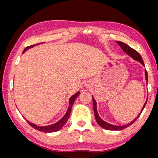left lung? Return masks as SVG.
<instances>
[{
    "mask_svg": "<svg viewBox=\"0 0 158 158\" xmlns=\"http://www.w3.org/2000/svg\"><path fill=\"white\" fill-rule=\"evenodd\" d=\"M116 43L119 45V46L122 47V49H123V51L125 53H127V55L130 56L131 58H133L134 60H137V61L139 62L140 63H141L142 65L144 66V63L143 62V60H142V58L141 57V55H139V53L138 52L135 50V49H134L130 47L129 46H128L127 44H125L124 42H116ZM144 73H145V77H146V81H147V83H148V72H147V70H145L144 71ZM92 98H93V104H94V114H95V118H96V122L98 123V125H100L101 127H103V129H107V130H115V131H117V130H122V129H124L125 128H127V127H128L130 126L133 124L134 122H135V121L137 119L138 117L140 116V114L143 111V109H144V107H145L146 106V103H147V101H148V99H147L146 102L144 103V104L143 106V107H142V109L141 110V112L138 114V116L136 117L135 119H134L132 122L129 123V124H125V125H123V126H116V125H113V124H109V123H107L103 121V119H101L100 116H99L98 114V111H97V103H96V101H95V99L94 97L92 96Z\"/></svg>",
    "mask_w": 158,
    "mask_h": 158,
    "instance_id": "obj_1",
    "label": "left lung"
}]
</instances>
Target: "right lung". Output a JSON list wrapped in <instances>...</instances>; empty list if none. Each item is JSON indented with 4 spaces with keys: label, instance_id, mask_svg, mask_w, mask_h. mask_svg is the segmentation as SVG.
I'll return each instance as SVG.
<instances>
[{
    "label": "right lung",
    "instance_id": "add662e5",
    "mask_svg": "<svg viewBox=\"0 0 158 158\" xmlns=\"http://www.w3.org/2000/svg\"><path fill=\"white\" fill-rule=\"evenodd\" d=\"M35 45H36V44L31 45V46H29V47H26V48L24 49V50H23V53L27 51L28 49L31 48V47H34V46H35ZM79 94H80V92L78 91L77 93H76V94H75V95H73V96H72L70 97V100H69V107H68V111H67V112H66V114H64V116L61 118V119L59 121V122H57V123H55V124H52V125H49V126H45V127H38L36 124H33V123L29 122L28 120H27V122L29 123V124L30 125V126L33 127V128H34V129H36V130H38V131H42V132L49 133V132H55V131H59L60 129H62V127H63L64 125L67 123V121H68L69 116H70V115L71 109H72L73 103H74L75 99L77 98V97L79 96Z\"/></svg>",
    "mask_w": 158,
    "mask_h": 158
}]
</instances>
